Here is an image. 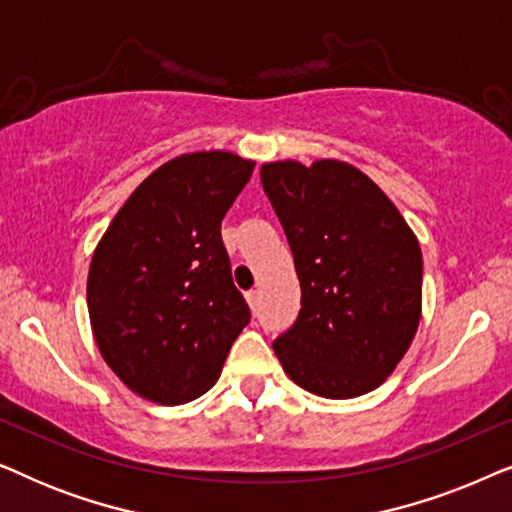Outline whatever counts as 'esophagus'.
Wrapping results in <instances>:
<instances>
[{
	"label": "esophagus",
	"instance_id": "esophagus-1",
	"mask_svg": "<svg viewBox=\"0 0 512 512\" xmlns=\"http://www.w3.org/2000/svg\"><path fill=\"white\" fill-rule=\"evenodd\" d=\"M244 298H247L251 312L256 314V310H258V291H247V293H244Z\"/></svg>",
	"mask_w": 512,
	"mask_h": 512
}]
</instances>
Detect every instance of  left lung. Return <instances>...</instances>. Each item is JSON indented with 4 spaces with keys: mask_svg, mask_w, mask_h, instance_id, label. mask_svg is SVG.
I'll return each mask as SVG.
<instances>
[{
    "mask_svg": "<svg viewBox=\"0 0 512 512\" xmlns=\"http://www.w3.org/2000/svg\"><path fill=\"white\" fill-rule=\"evenodd\" d=\"M261 184L300 282L296 324L272 342L284 373L324 398L380 387L422 319V249L380 186L345 160L263 163Z\"/></svg>",
    "mask_w": 512,
    "mask_h": 512,
    "instance_id": "1",
    "label": "left lung"
}]
</instances>
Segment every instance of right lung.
<instances>
[{"label": "right lung", "instance_id": "1", "mask_svg": "<svg viewBox=\"0 0 512 512\" xmlns=\"http://www.w3.org/2000/svg\"><path fill=\"white\" fill-rule=\"evenodd\" d=\"M254 165L230 151L167 160L97 242L86 286L90 328L107 366L146 401L179 405L212 389L249 324L221 221Z\"/></svg>", "mask_w": 512, "mask_h": 512}]
</instances>
